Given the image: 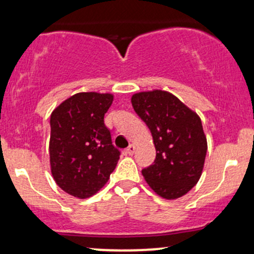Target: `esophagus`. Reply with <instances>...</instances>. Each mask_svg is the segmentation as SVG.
<instances>
[{"mask_svg":"<svg viewBox=\"0 0 254 254\" xmlns=\"http://www.w3.org/2000/svg\"><path fill=\"white\" fill-rule=\"evenodd\" d=\"M136 150V147L133 144H130L129 147L127 148V150H125V153L127 154V155H133V153H135Z\"/></svg>","mask_w":254,"mask_h":254,"instance_id":"34e87169","label":"esophagus"}]
</instances>
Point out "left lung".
Returning a JSON list of instances; mask_svg holds the SVG:
<instances>
[{
    "mask_svg": "<svg viewBox=\"0 0 254 254\" xmlns=\"http://www.w3.org/2000/svg\"><path fill=\"white\" fill-rule=\"evenodd\" d=\"M131 104L149 127L156 149L154 164L142 171L145 182L165 199L183 197L202 176L208 149L199 116L161 89L135 93Z\"/></svg>",
    "mask_w": 254,
    "mask_h": 254,
    "instance_id": "1",
    "label": "left lung"
}]
</instances>
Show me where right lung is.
Returning a JSON list of instances; mask_svg holds the SVG:
<instances>
[{
    "mask_svg": "<svg viewBox=\"0 0 254 254\" xmlns=\"http://www.w3.org/2000/svg\"><path fill=\"white\" fill-rule=\"evenodd\" d=\"M113 103V94L81 92L52 111L49 143L50 170L64 192L84 199L109 182L119 160V150L111 141L104 116Z\"/></svg>",
    "mask_w": 254,
    "mask_h": 254,
    "instance_id": "add662e5",
    "label": "right lung"
}]
</instances>
